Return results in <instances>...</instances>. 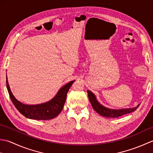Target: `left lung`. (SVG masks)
<instances>
[{"instance_id": "left-lung-1", "label": "left lung", "mask_w": 153, "mask_h": 153, "mask_svg": "<svg viewBox=\"0 0 153 153\" xmlns=\"http://www.w3.org/2000/svg\"><path fill=\"white\" fill-rule=\"evenodd\" d=\"M87 93H88V97L89 100L91 104L93 109L95 111L99 114L100 115L102 116L107 117V118H117V117L122 116L126 114L131 113L132 112H134L135 110H137L139 107V105H138L135 108H126V109H120V110H114V109H110L106 108V107L102 106L101 104H100L97 99H96L95 95L91 92L90 91L87 90Z\"/></svg>"}]
</instances>
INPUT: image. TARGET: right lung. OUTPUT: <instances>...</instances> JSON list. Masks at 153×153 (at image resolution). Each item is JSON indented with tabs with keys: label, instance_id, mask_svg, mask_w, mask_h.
Returning a JSON list of instances; mask_svg holds the SVG:
<instances>
[{
	"label": "right lung",
	"instance_id": "right-lung-1",
	"mask_svg": "<svg viewBox=\"0 0 153 153\" xmlns=\"http://www.w3.org/2000/svg\"><path fill=\"white\" fill-rule=\"evenodd\" d=\"M75 81L68 83L61 87L53 99L48 102L35 105L23 104L16 99L11 92L6 77V87L12 103L22 115L30 119L38 120H47L56 117L62 110L66 99L67 93Z\"/></svg>",
	"mask_w": 153,
	"mask_h": 153
}]
</instances>
